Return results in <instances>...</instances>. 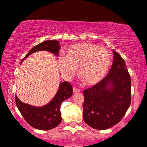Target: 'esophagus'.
Listing matches in <instances>:
<instances>
[{
    "label": "esophagus",
    "instance_id": "34e87169",
    "mask_svg": "<svg viewBox=\"0 0 147 147\" xmlns=\"http://www.w3.org/2000/svg\"><path fill=\"white\" fill-rule=\"evenodd\" d=\"M73 92H74V93H77V92H80V90H79V89H77V88L74 87V88H73Z\"/></svg>",
    "mask_w": 147,
    "mask_h": 147
}]
</instances>
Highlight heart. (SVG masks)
<instances>
[{"label":"heart","instance_id":"heart-1","mask_svg":"<svg viewBox=\"0 0 147 147\" xmlns=\"http://www.w3.org/2000/svg\"><path fill=\"white\" fill-rule=\"evenodd\" d=\"M110 62L107 49L89 43L71 45L65 56L58 58V68L65 79H69L79 68V76L89 85L96 84L105 77Z\"/></svg>","mask_w":147,"mask_h":147}]
</instances>
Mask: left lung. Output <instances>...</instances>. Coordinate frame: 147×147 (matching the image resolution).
Masks as SVG:
<instances>
[{"label": "left lung", "instance_id": "1", "mask_svg": "<svg viewBox=\"0 0 147 147\" xmlns=\"http://www.w3.org/2000/svg\"><path fill=\"white\" fill-rule=\"evenodd\" d=\"M113 63L105 78L83 92V116L94 129L105 130L116 125L131 104V77L125 61L113 50Z\"/></svg>", "mask_w": 147, "mask_h": 147}]
</instances>
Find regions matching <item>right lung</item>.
<instances>
[{"instance_id": "add662e5", "label": "right lung", "mask_w": 147, "mask_h": 147, "mask_svg": "<svg viewBox=\"0 0 147 147\" xmlns=\"http://www.w3.org/2000/svg\"><path fill=\"white\" fill-rule=\"evenodd\" d=\"M59 42L58 40H46L37 45L31 49L22 62L29 55L35 52L48 51L58 56L60 50ZM73 94L72 86L67 82L60 84L56 94L45 105L41 107L31 105L24 103L16 95V104L21 114L25 121L36 129L47 131L58 126L62 121L61 105L63 102L71 97Z\"/></svg>"}]
</instances>
